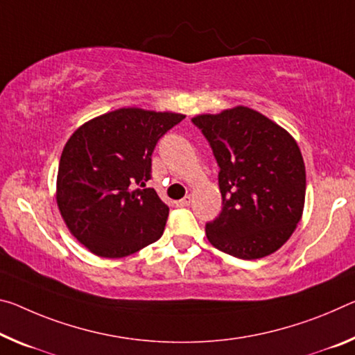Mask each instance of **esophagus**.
I'll use <instances>...</instances> for the list:
<instances>
[{
	"label": "esophagus",
	"instance_id": "1",
	"mask_svg": "<svg viewBox=\"0 0 355 355\" xmlns=\"http://www.w3.org/2000/svg\"><path fill=\"white\" fill-rule=\"evenodd\" d=\"M191 202H193V198H191V196H184L182 200L177 202V207H188Z\"/></svg>",
	"mask_w": 355,
	"mask_h": 355
}]
</instances>
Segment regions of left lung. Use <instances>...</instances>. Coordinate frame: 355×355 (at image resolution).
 <instances>
[{
	"label": "left lung",
	"mask_w": 355,
	"mask_h": 355,
	"mask_svg": "<svg viewBox=\"0 0 355 355\" xmlns=\"http://www.w3.org/2000/svg\"><path fill=\"white\" fill-rule=\"evenodd\" d=\"M218 162L223 210L205 224L207 239L239 259L281 248L299 224L306 175L289 132L248 107L193 118Z\"/></svg>",
	"instance_id": "8db88e82"
}]
</instances>
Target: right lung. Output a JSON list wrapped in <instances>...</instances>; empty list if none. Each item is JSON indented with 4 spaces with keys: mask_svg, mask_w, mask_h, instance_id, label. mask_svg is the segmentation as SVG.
<instances>
[{
    "mask_svg": "<svg viewBox=\"0 0 355 355\" xmlns=\"http://www.w3.org/2000/svg\"><path fill=\"white\" fill-rule=\"evenodd\" d=\"M184 115L128 107L85 123L61 153L56 202L67 229L101 257H125L161 239L168 207L153 188L151 155Z\"/></svg>",
    "mask_w": 355,
    "mask_h": 355,
    "instance_id": "right-lung-1",
    "label": "right lung"
}]
</instances>
